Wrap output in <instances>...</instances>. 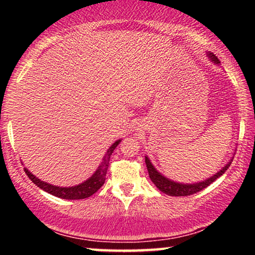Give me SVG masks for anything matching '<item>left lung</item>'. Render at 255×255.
Here are the masks:
<instances>
[{
	"label": "left lung",
	"mask_w": 255,
	"mask_h": 255,
	"mask_svg": "<svg viewBox=\"0 0 255 255\" xmlns=\"http://www.w3.org/2000/svg\"><path fill=\"white\" fill-rule=\"evenodd\" d=\"M209 57H211V60L215 61L216 63H219L218 58L216 57L215 55L209 54ZM145 163H146V166H147V171H148V175H150L152 182L156 184V187L160 192L165 193V194L168 195H172V197H186V195H192L194 194V193L203 191V189L206 188L207 186H210L212 182H215L219 176H222L231 164V162H229L221 171H218L217 174L213 175L212 177L207 178V180L203 181V182L193 183V184H182V183H177V182H174V181L168 180V178L163 176V175H160L159 172L153 168V165L151 164L150 159H148L147 157L145 158Z\"/></svg>",
	"instance_id": "1"
}]
</instances>
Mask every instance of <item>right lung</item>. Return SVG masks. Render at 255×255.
Masks as SVG:
<instances>
[{"instance_id":"1","label":"right lung","mask_w":255,"mask_h":255,"mask_svg":"<svg viewBox=\"0 0 255 255\" xmlns=\"http://www.w3.org/2000/svg\"><path fill=\"white\" fill-rule=\"evenodd\" d=\"M120 141H121V140H118L115 144L111 145V147L107 151V153H105L103 162H102V164L99 165L97 171H96L95 174L89 178V180L85 181V182H83L81 184H78V186H74V187L52 186V184H49L46 182H43V181H40L39 178H37L34 175H32L27 169H25V172L26 175L30 177L32 182L36 184V186L39 187V188L43 189V191L48 192L49 194L55 195V197L57 198L68 199V200H78V199L89 198L92 194H95V193L104 184L105 176H107V171H108V166H109V162H110V156L114 152V150L116 148V146L120 144Z\"/></svg>"}]
</instances>
